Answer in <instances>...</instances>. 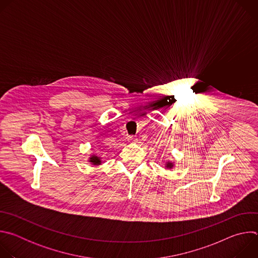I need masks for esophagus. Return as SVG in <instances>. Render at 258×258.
<instances>
[{
    "mask_svg": "<svg viewBox=\"0 0 258 258\" xmlns=\"http://www.w3.org/2000/svg\"><path fill=\"white\" fill-rule=\"evenodd\" d=\"M127 140H128V142H130V143H136V142L138 141V139H137V137H136V136H130Z\"/></svg>",
    "mask_w": 258,
    "mask_h": 258,
    "instance_id": "esophagus-1",
    "label": "esophagus"
}]
</instances>
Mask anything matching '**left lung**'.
<instances>
[{
    "mask_svg": "<svg viewBox=\"0 0 258 258\" xmlns=\"http://www.w3.org/2000/svg\"><path fill=\"white\" fill-rule=\"evenodd\" d=\"M165 167L166 168H171V167H173V163L172 162H166V165H165Z\"/></svg>",
    "mask_w": 258,
    "mask_h": 258,
    "instance_id": "obj_1",
    "label": "left lung"
}]
</instances>
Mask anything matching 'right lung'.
I'll return each mask as SVG.
<instances>
[{"label":"right lung","instance_id":"obj_1","mask_svg":"<svg viewBox=\"0 0 258 258\" xmlns=\"http://www.w3.org/2000/svg\"><path fill=\"white\" fill-rule=\"evenodd\" d=\"M93 165H100L101 163H102V161H101V158L100 157H98V156H96V155H92L91 157H90V160H89Z\"/></svg>","mask_w":258,"mask_h":258}]
</instances>
